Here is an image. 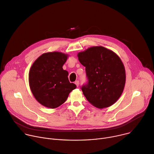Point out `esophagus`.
Listing matches in <instances>:
<instances>
[{"instance_id":"obj_1","label":"esophagus","mask_w":154,"mask_h":154,"mask_svg":"<svg viewBox=\"0 0 154 154\" xmlns=\"http://www.w3.org/2000/svg\"><path fill=\"white\" fill-rule=\"evenodd\" d=\"M75 85H76V86L78 87V86H79V82L78 80L75 81Z\"/></svg>"}]
</instances>
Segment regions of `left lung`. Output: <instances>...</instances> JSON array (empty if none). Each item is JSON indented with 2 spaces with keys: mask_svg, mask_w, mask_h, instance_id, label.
<instances>
[{
  "mask_svg": "<svg viewBox=\"0 0 154 154\" xmlns=\"http://www.w3.org/2000/svg\"><path fill=\"white\" fill-rule=\"evenodd\" d=\"M77 57L88 80L82 86L88 101L98 108L114 104L123 92L126 78L119 56L104 47L94 46L79 52Z\"/></svg>",
  "mask_w": 154,
  "mask_h": 154,
  "instance_id": "1",
  "label": "left lung"
}]
</instances>
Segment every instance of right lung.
Here are the masks:
<instances>
[{
    "label": "right lung",
    "instance_id": "right-lung-1",
    "mask_svg": "<svg viewBox=\"0 0 154 154\" xmlns=\"http://www.w3.org/2000/svg\"><path fill=\"white\" fill-rule=\"evenodd\" d=\"M68 57V54L60 52L45 53L31 66L29 86L33 96L42 105L57 108L76 88V85L69 81L68 72L63 69Z\"/></svg>",
    "mask_w": 154,
    "mask_h": 154
}]
</instances>
